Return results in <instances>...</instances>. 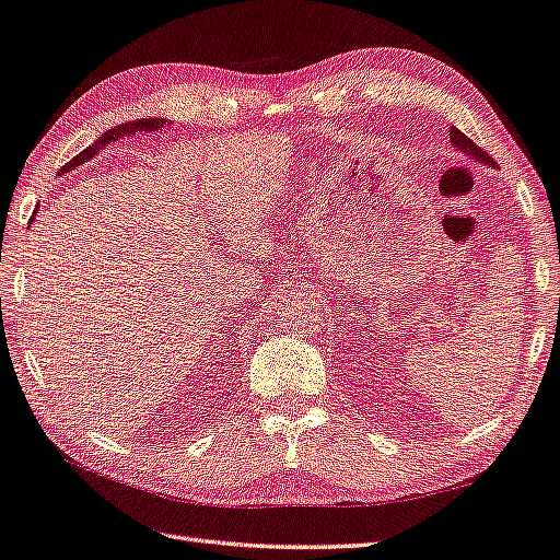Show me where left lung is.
Masks as SVG:
<instances>
[{
    "label": "left lung",
    "mask_w": 560,
    "mask_h": 560,
    "mask_svg": "<svg viewBox=\"0 0 560 560\" xmlns=\"http://www.w3.org/2000/svg\"><path fill=\"white\" fill-rule=\"evenodd\" d=\"M448 136H451V142H453V148H458L460 152H465L467 158H472V160H477V162H482V164H491L493 166V158H489V154L477 145V142H472L470 138H467L463 131H458L456 126H451L448 128Z\"/></svg>",
    "instance_id": "obj_1"
}]
</instances>
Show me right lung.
<instances>
[{"mask_svg":"<svg viewBox=\"0 0 560 560\" xmlns=\"http://www.w3.org/2000/svg\"><path fill=\"white\" fill-rule=\"evenodd\" d=\"M164 124H166L164 119H136V121H126V124H121V126H114L112 131L102 133L88 150H83L81 154H75V158H73L67 166H61V174L69 172V168H75L78 164H83V162L90 160V158H95V154H97L104 145H109V142H114V140H119V138H124V136H133V133H154V131H158V128H162Z\"/></svg>","mask_w":560,"mask_h":560,"instance_id":"obj_1","label":"right lung"}]
</instances>
